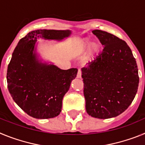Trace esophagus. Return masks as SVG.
Here are the masks:
<instances>
[{
	"label": "esophagus",
	"instance_id": "obj_1",
	"mask_svg": "<svg viewBox=\"0 0 145 145\" xmlns=\"http://www.w3.org/2000/svg\"><path fill=\"white\" fill-rule=\"evenodd\" d=\"M77 78H81V71H80V70H79L78 72V74H77Z\"/></svg>",
	"mask_w": 145,
	"mask_h": 145
}]
</instances>
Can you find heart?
I'll return each instance as SVG.
<instances>
[{
  "label": "heart",
  "mask_w": 145,
  "mask_h": 145,
  "mask_svg": "<svg viewBox=\"0 0 145 145\" xmlns=\"http://www.w3.org/2000/svg\"><path fill=\"white\" fill-rule=\"evenodd\" d=\"M89 48L90 50L88 53V57H93L94 53L97 52L99 48V44L97 42H93L91 44V39L89 37L82 38L79 40L78 46H77V50L79 54H84Z\"/></svg>",
  "instance_id": "heart-1"
}]
</instances>
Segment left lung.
<instances>
[{"mask_svg": "<svg viewBox=\"0 0 145 145\" xmlns=\"http://www.w3.org/2000/svg\"><path fill=\"white\" fill-rule=\"evenodd\" d=\"M92 33L104 47L102 53L81 69L86 110L91 117H116L129 107L139 86L137 61L124 40L99 29Z\"/></svg>", "mask_w": 145, "mask_h": 145, "instance_id": "1", "label": "left lung"}]
</instances>
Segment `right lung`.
<instances>
[{"mask_svg": "<svg viewBox=\"0 0 145 145\" xmlns=\"http://www.w3.org/2000/svg\"><path fill=\"white\" fill-rule=\"evenodd\" d=\"M70 29H35L22 38L8 66V88L17 105L31 117L52 118L61 111L62 99L78 69L61 70L45 61L37 52L38 39L61 41Z\"/></svg>", "mask_w": 145, "mask_h": 145, "instance_id": "right-lung-1", "label": "right lung"}]
</instances>
